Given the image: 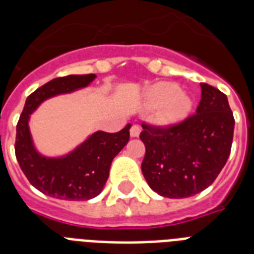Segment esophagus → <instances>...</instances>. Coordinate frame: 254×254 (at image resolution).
<instances>
[{
	"label": "esophagus",
	"instance_id": "34e87169",
	"mask_svg": "<svg viewBox=\"0 0 254 254\" xmlns=\"http://www.w3.org/2000/svg\"><path fill=\"white\" fill-rule=\"evenodd\" d=\"M139 133H141V127L138 124H133L130 127V135L131 137H138Z\"/></svg>",
	"mask_w": 254,
	"mask_h": 254
}]
</instances>
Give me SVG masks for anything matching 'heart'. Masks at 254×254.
Here are the masks:
<instances>
[{
  "label": "heart",
  "mask_w": 254,
  "mask_h": 254,
  "mask_svg": "<svg viewBox=\"0 0 254 254\" xmlns=\"http://www.w3.org/2000/svg\"><path fill=\"white\" fill-rule=\"evenodd\" d=\"M149 107H160L158 120L163 124H171L183 119L190 111L191 103L189 97L179 92L178 85L173 83H158L147 92Z\"/></svg>",
  "instance_id": "obj_1"
}]
</instances>
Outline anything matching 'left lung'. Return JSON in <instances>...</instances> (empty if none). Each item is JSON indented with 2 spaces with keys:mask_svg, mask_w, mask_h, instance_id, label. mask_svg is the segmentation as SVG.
<instances>
[{
  "mask_svg": "<svg viewBox=\"0 0 254 254\" xmlns=\"http://www.w3.org/2000/svg\"><path fill=\"white\" fill-rule=\"evenodd\" d=\"M196 112L179 123L143 121L139 134L146 147L141 170L161 196L181 199L212 185L231 154L235 119L227 96L200 83Z\"/></svg>",
  "mask_w": 254,
  "mask_h": 254,
  "instance_id": "1",
  "label": "left lung"
}]
</instances>
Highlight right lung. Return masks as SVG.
<instances>
[{"label": "right lung", "mask_w": 254, "mask_h": 254, "mask_svg": "<svg viewBox=\"0 0 254 254\" xmlns=\"http://www.w3.org/2000/svg\"><path fill=\"white\" fill-rule=\"evenodd\" d=\"M96 75H68L53 79L26 99L15 135V157L29 182L49 196L63 200H88L103 190L111 163L129 141L130 125L117 133L96 131L63 158H45L35 151L29 130L31 112L43 101L59 93L87 87Z\"/></svg>", "instance_id": "1"}]
</instances>
